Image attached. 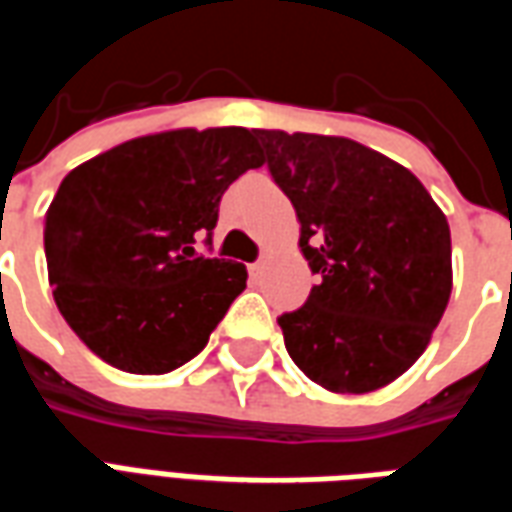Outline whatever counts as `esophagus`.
Wrapping results in <instances>:
<instances>
[{"mask_svg": "<svg viewBox=\"0 0 512 512\" xmlns=\"http://www.w3.org/2000/svg\"><path fill=\"white\" fill-rule=\"evenodd\" d=\"M249 274L255 279H260V274H263V263H252V266H249Z\"/></svg>", "mask_w": 512, "mask_h": 512, "instance_id": "obj_1", "label": "esophagus"}]
</instances>
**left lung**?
Listing matches in <instances>:
<instances>
[{"label":"left lung","mask_w":512,"mask_h":512,"mask_svg":"<svg viewBox=\"0 0 512 512\" xmlns=\"http://www.w3.org/2000/svg\"><path fill=\"white\" fill-rule=\"evenodd\" d=\"M255 139L321 277L304 307L277 318L290 359L329 392L381 389L417 362L447 310V216L406 167L354 139L266 128Z\"/></svg>","instance_id":"8db88e82"}]
</instances>
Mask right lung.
Here are the masks:
<instances>
[{"label": "right lung", "instance_id": "right-lung-1", "mask_svg": "<svg viewBox=\"0 0 512 512\" xmlns=\"http://www.w3.org/2000/svg\"><path fill=\"white\" fill-rule=\"evenodd\" d=\"M263 164L255 131L178 128L123 142L71 169L43 244L62 318L117 370L161 376L200 354L246 288V266L197 255L219 202Z\"/></svg>", "mask_w": 512, "mask_h": 512}]
</instances>
